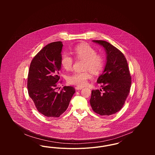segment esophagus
Returning <instances> with one entry per match:
<instances>
[{"instance_id":"1","label":"esophagus","mask_w":155,"mask_h":155,"mask_svg":"<svg viewBox=\"0 0 155 155\" xmlns=\"http://www.w3.org/2000/svg\"><path fill=\"white\" fill-rule=\"evenodd\" d=\"M83 88H84V87H76L75 89H76L77 90H81V89H82Z\"/></svg>"}]
</instances>
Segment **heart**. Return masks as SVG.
Returning <instances> with one entry per match:
<instances>
[{"mask_svg": "<svg viewBox=\"0 0 155 155\" xmlns=\"http://www.w3.org/2000/svg\"><path fill=\"white\" fill-rule=\"evenodd\" d=\"M73 53L76 59H83L84 70L82 72L75 71L67 77V81L70 84L80 87L85 85L89 79L92 77L90 71L94 74H99L104 66V58L103 55L96 53V51L91 45L82 43L75 46L73 49ZM74 63L73 58L68 53L61 55L60 64L63 68L70 70Z\"/></svg>", "mask_w": 155, "mask_h": 155, "instance_id": "obj_1", "label": "heart"}]
</instances>
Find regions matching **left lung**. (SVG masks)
<instances>
[{"mask_svg": "<svg viewBox=\"0 0 155 155\" xmlns=\"http://www.w3.org/2000/svg\"><path fill=\"white\" fill-rule=\"evenodd\" d=\"M92 41L104 48L106 53V64L97 80L102 89L92 91L90 104L97 114L110 116L123 107L130 92L131 77L122 52L106 41Z\"/></svg>", "mask_w": 155, "mask_h": 155, "instance_id": "left-lung-1", "label": "left lung"}]
</instances>
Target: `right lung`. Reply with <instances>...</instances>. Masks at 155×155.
I'll use <instances>...</instances> for the list:
<instances>
[{
	"label": "right lung",
	"mask_w": 155,
	"mask_h": 155,
	"mask_svg": "<svg viewBox=\"0 0 155 155\" xmlns=\"http://www.w3.org/2000/svg\"><path fill=\"white\" fill-rule=\"evenodd\" d=\"M62 47L61 41L46 45L30 64L27 80L28 94L38 111L46 117H59L66 110L75 92L70 86H64L60 92L56 91L60 79Z\"/></svg>",
	"instance_id": "right-lung-1"
}]
</instances>
